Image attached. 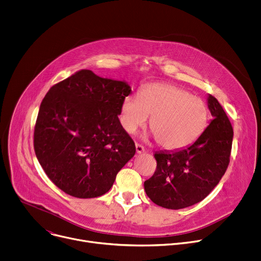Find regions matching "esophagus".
Wrapping results in <instances>:
<instances>
[{
  "label": "esophagus",
  "mask_w": 261,
  "mask_h": 261,
  "mask_svg": "<svg viewBox=\"0 0 261 261\" xmlns=\"http://www.w3.org/2000/svg\"><path fill=\"white\" fill-rule=\"evenodd\" d=\"M135 149H136V153L137 154H141V153L145 152V148L142 145H140V144H135Z\"/></svg>",
  "instance_id": "obj_1"
}]
</instances>
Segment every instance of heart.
Wrapping results in <instances>:
<instances>
[{"mask_svg":"<svg viewBox=\"0 0 261 261\" xmlns=\"http://www.w3.org/2000/svg\"><path fill=\"white\" fill-rule=\"evenodd\" d=\"M151 115L150 128L160 146L179 150L192 145L207 124L205 102L186 89L172 84L155 83L146 86L141 94L123 99L119 120L124 130L133 134Z\"/></svg>","mask_w":261,"mask_h":261,"instance_id":"b5f03b06","label":"heart"}]
</instances>
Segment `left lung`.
<instances>
[{
	"label": "left lung",
	"mask_w": 261,
	"mask_h": 261,
	"mask_svg": "<svg viewBox=\"0 0 261 261\" xmlns=\"http://www.w3.org/2000/svg\"><path fill=\"white\" fill-rule=\"evenodd\" d=\"M211 119L201 135L187 148L154 154L158 167L145 181L148 197L172 210L193 205L209 195L227 171L233 128L218 100L207 95Z\"/></svg>",
	"instance_id": "1"
}]
</instances>
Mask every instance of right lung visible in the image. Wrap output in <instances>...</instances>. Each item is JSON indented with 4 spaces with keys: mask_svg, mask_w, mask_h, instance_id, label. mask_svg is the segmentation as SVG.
<instances>
[{
    "mask_svg": "<svg viewBox=\"0 0 261 261\" xmlns=\"http://www.w3.org/2000/svg\"><path fill=\"white\" fill-rule=\"evenodd\" d=\"M131 93L125 81L81 70L52 86L34 128V151L58 188L77 198L101 196L135 154L118 115Z\"/></svg>",
    "mask_w": 261,
    "mask_h": 261,
    "instance_id": "add662e5",
    "label": "right lung"
}]
</instances>
